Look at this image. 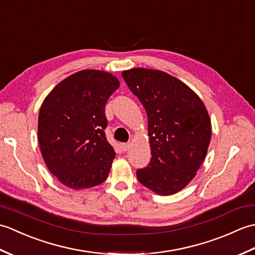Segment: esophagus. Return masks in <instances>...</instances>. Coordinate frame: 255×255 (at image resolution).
<instances>
[{
    "label": "esophagus",
    "instance_id": "obj_1",
    "mask_svg": "<svg viewBox=\"0 0 255 255\" xmlns=\"http://www.w3.org/2000/svg\"><path fill=\"white\" fill-rule=\"evenodd\" d=\"M121 147H122L123 151H128L129 147H130V144H129V143H122Z\"/></svg>",
    "mask_w": 255,
    "mask_h": 255
}]
</instances>
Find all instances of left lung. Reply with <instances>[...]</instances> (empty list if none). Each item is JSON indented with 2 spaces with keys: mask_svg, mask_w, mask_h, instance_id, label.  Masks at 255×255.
I'll list each match as a JSON object with an SVG mask.
<instances>
[{
  "mask_svg": "<svg viewBox=\"0 0 255 255\" xmlns=\"http://www.w3.org/2000/svg\"><path fill=\"white\" fill-rule=\"evenodd\" d=\"M148 115L150 163L137 171L143 186L161 196L186 187L207 154L209 114L195 92L169 73L133 68L122 73Z\"/></svg>",
  "mask_w": 255,
  "mask_h": 255,
  "instance_id": "left-lung-1",
  "label": "left lung"
}]
</instances>
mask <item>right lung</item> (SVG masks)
<instances>
[{
	"mask_svg": "<svg viewBox=\"0 0 255 255\" xmlns=\"http://www.w3.org/2000/svg\"><path fill=\"white\" fill-rule=\"evenodd\" d=\"M121 83L101 70H82L46 96L38 116V142L58 181L73 189L100 185L110 174L115 151L107 141L105 105Z\"/></svg>",
	"mask_w": 255,
	"mask_h": 255,
	"instance_id": "1",
	"label": "right lung"
}]
</instances>
